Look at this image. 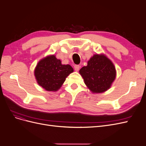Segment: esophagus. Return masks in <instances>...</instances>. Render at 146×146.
Returning a JSON list of instances; mask_svg holds the SVG:
<instances>
[{
  "label": "esophagus",
  "mask_w": 146,
  "mask_h": 146,
  "mask_svg": "<svg viewBox=\"0 0 146 146\" xmlns=\"http://www.w3.org/2000/svg\"><path fill=\"white\" fill-rule=\"evenodd\" d=\"M79 68H80V66L79 65H75L74 66V69L76 71H78V70H79Z\"/></svg>",
  "instance_id": "obj_1"
}]
</instances>
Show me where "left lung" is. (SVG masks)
<instances>
[{"mask_svg":"<svg viewBox=\"0 0 146 146\" xmlns=\"http://www.w3.org/2000/svg\"><path fill=\"white\" fill-rule=\"evenodd\" d=\"M85 85L93 93L108 90L116 78V69L111 61L104 54H95L88 65L79 70Z\"/></svg>","mask_w":146,"mask_h":146,"instance_id":"obj_1","label":"left lung"}]
</instances>
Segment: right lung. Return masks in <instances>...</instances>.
Here are the masks:
<instances>
[{
  "instance_id": "add662e5",
  "label": "right lung",
  "mask_w": 146,
  "mask_h": 146,
  "mask_svg": "<svg viewBox=\"0 0 146 146\" xmlns=\"http://www.w3.org/2000/svg\"><path fill=\"white\" fill-rule=\"evenodd\" d=\"M73 71L69 64H62L60 60L52 55L39 61L34 73L39 86L48 91H56Z\"/></svg>"
}]
</instances>
